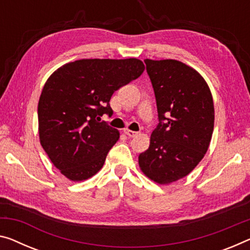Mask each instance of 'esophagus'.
Here are the masks:
<instances>
[{"instance_id":"34e87169","label":"esophagus","mask_w":250,"mask_h":250,"mask_svg":"<svg viewBox=\"0 0 250 250\" xmlns=\"http://www.w3.org/2000/svg\"><path fill=\"white\" fill-rule=\"evenodd\" d=\"M124 133L129 137H135L138 134L137 132H134V130H130V129H124Z\"/></svg>"}]
</instances>
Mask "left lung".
Returning a JSON list of instances; mask_svg holds the SVG:
<instances>
[{"instance_id":"left-lung-1","label":"left lung","mask_w":250,"mask_h":250,"mask_svg":"<svg viewBox=\"0 0 250 250\" xmlns=\"http://www.w3.org/2000/svg\"><path fill=\"white\" fill-rule=\"evenodd\" d=\"M154 89L160 124L146 151L138 156L141 171L159 184L184 178L208 151L214 124L210 88L199 72L179 60L145 59Z\"/></svg>"}]
</instances>
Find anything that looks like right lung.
I'll return each mask as SVG.
<instances>
[{
  "label": "right lung",
  "mask_w": 250,
  "mask_h": 250,
  "mask_svg": "<svg viewBox=\"0 0 250 250\" xmlns=\"http://www.w3.org/2000/svg\"><path fill=\"white\" fill-rule=\"evenodd\" d=\"M144 69L136 58L80 59L61 66L45 82L38 104L40 143L70 181L89 179L103 167L120 132L101 116H112L110 97Z\"/></svg>",
  "instance_id": "1"
}]
</instances>
